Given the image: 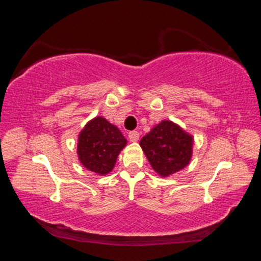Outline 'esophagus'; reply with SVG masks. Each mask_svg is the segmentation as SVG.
I'll return each mask as SVG.
<instances>
[{
	"label": "esophagus",
	"mask_w": 261,
	"mask_h": 261,
	"mask_svg": "<svg viewBox=\"0 0 261 261\" xmlns=\"http://www.w3.org/2000/svg\"><path fill=\"white\" fill-rule=\"evenodd\" d=\"M129 139H130L131 143L138 141V139H139V132L138 131H130L129 132Z\"/></svg>",
	"instance_id": "obj_1"
}]
</instances>
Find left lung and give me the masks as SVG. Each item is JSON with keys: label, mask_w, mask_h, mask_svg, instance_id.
<instances>
[{"label": "left lung", "mask_w": 261, "mask_h": 261, "mask_svg": "<svg viewBox=\"0 0 261 261\" xmlns=\"http://www.w3.org/2000/svg\"><path fill=\"white\" fill-rule=\"evenodd\" d=\"M149 165L161 177L184 169L192 158L193 137L171 121H161L140 140Z\"/></svg>", "instance_id": "left-lung-1"}]
</instances>
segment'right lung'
Segmentation results:
<instances>
[{
    "label": "right lung",
    "instance_id": "right-lung-1",
    "mask_svg": "<svg viewBox=\"0 0 261 261\" xmlns=\"http://www.w3.org/2000/svg\"><path fill=\"white\" fill-rule=\"evenodd\" d=\"M126 139L116 125L96 116L86 123L78 135V160L87 170L107 175L114 169L117 156L126 146Z\"/></svg>",
    "mask_w": 261,
    "mask_h": 261
}]
</instances>
